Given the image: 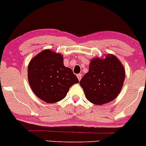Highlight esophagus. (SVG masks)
<instances>
[{
    "label": "esophagus",
    "instance_id": "esophagus-1",
    "mask_svg": "<svg viewBox=\"0 0 146 146\" xmlns=\"http://www.w3.org/2000/svg\"><path fill=\"white\" fill-rule=\"evenodd\" d=\"M77 77H78L79 81H80V80L82 79V74H80H80H78V75H77Z\"/></svg>",
    "mask_w": 146,
    "mask_h": 146
}]
</instances>
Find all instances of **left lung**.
Masks as SVG:
<instances>
[{
  "label": "left lung",
  "mask_w": 146,
  "mask_h": 146,
  "mask_svg": "<svg viewBox=\"0 0 146 146\" xmlns=\"http://www.w3.org/2000/svg\"><path fill=\"white\" fill-rule=\"evenodd\" d=\"M125 80V70L116 56L95 58L90 62L89 71L80 82L88 101L102 105L118 96Z\"/></svg>",
  "instance_id": "left-lung-1"
}]
</instances>
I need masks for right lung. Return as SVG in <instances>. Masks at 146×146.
<instances>
[{
    "instance_id": "1",
    "label": "right lung",
    "mask_w": 146,
    "mask_h": 146,
    "mask_svg": "<svg viewBox=\"0 0 146 146\" xmlns=\"http://www.w3.org/2000/svg\"><path fill=\"white\" fill-rule=\"evenodd\" d=\"M27 72L33 93L48 104L63 100L70 87L79 82L71 68L64 66L62 56L49 49L44 50L31 59Z\"/></svg>"
}]
</instances>
